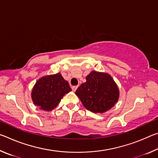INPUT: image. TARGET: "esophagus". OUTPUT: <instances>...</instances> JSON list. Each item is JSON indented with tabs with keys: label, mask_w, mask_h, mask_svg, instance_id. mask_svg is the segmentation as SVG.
<instances>
[{
	"label": "esophagus",
	"mask_w": 158,
	"mask_h": 158,
	"mask_svg": "<svg viewBox=\"0 0 158 158\" xmlns=\"http://www.w3.org/2000/svg\"><path fill=\"white\" fill-rule=\"evenodd\" d=\"M77 88H78V85H74V86H73V88H72V89H73V91H76V90L77 89Z\"/></svg>",
	"instance_id": "esophagus-1"
}]
</instances>
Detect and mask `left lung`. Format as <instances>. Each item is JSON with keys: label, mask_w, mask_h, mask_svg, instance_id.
Returning a JSON list of instances; mask_svg holds the SVG:
<instances>
[{"label": "left lung", "mask_w": 158, "mask_h": 158, "mask_svg": "<svg viewBox=\"0 0 158 158\" xmlns=\"http://www.w3.org/2000/svg\"><path fill=\"white\" fill-rule=\"evenodd\" d=\"M86 81L76 90L84 107L93 113H104L113 107L119 98V90L107 73L92 71Z\"/></svg>", "instance_id": "1"}]
</instances>
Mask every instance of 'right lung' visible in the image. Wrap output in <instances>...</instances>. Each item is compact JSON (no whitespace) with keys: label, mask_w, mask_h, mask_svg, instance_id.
Segmentation results:
<instances>
[{"label":"right lung","mask_w":158,"mask_h":158,"mask_svg":"<svg viewBox=\"0 0 158 158\" xmlns=\"http://www.w3.org/2000/svg\"><path fill=\"white\" fill-rule=\"evenodd\" d=\"M68 82L60 73L41 77L35 84L31 98L35 105L44 111L56 107L66 93L71 91Z\"/></svg>","instance_id":"obj_1"}]
</instances>
